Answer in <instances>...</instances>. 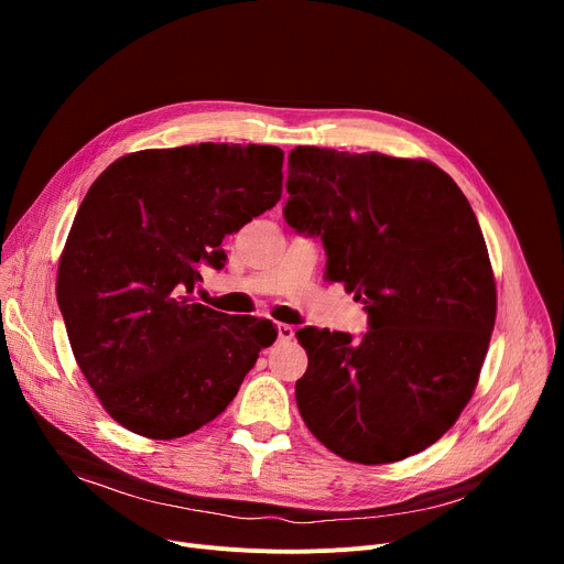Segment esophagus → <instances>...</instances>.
<instances>
[{"instance_id":"1","label":"esophagus","mask_w":564,"mask_h":564,"mask_svg":"<svg viewBox=\"0 0 564 564\" xmlns=\"http://www.w3.org/2000/svg\"><path fill=\"white\" fill-rule=\"evenodd\" d=\"M276 332H279V340H292L294 338V327H290V324L279 322Z\"/></svg>"}]
</instances>
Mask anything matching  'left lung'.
<instances>
[{"label": "left lung", "instance_id": "obj_1", "mask_svg": "<svg viewBox=\"0 0 564 564\" xmlns=\"http://www.w3.org/2000/svg\"><path fill=\"white\" fill-rule=\"evenodd\" d=\"M285 221L319 235L327 279L368 311L361 340L306 327L294 387L306 427L357 464L416 455L446 434L478 387L496 281L476 213L427 160L297 145Z\"/></svg>", "mask_w": 564, "mask_h": 564}]
</instances>
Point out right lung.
<instances>
[{
	"mask_svg": "<svg viewBox=\"0 0 564 564\" xmlns=\"http://www.w3.org/2000/svg\"><path fill=\"white\" fill-rule=\"evenodd\" d=\"M276 145L148 148L86 192L58 258L56 302L75 361L109 416L148 438L215 421L240 391L270 319L198 304V267L221 270L224 237L281 198Z\"/></svg>",
	"mask_w": 564,
	"mask_h": 564,
	"instance_id": "1",
	"label": "right lung"
}]
</instances>
